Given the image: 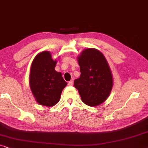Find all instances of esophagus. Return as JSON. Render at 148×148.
Here are the masks:
<instances>
[{
    "label": "esophagus",
    "mask_w": 148,
    "mask_h": 148,
    "mask_svg": "<svg viewBox=\"0 0 148 148\" xmlns=\"http://www.w3.org/2000/svg\"><path fill=\"white\" fill-rule=\"evenodd\" d=\"M68 85L69 86H72L73 85V80H71V81H69V82H68Z\"/></svg>",
    "instance_id": "esophagus-1"
}]
</instances>
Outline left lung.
<instances>
[{"mask_svg": "<svg viewBox=\"0 0 148 148\" xmlns=\"http://www.w3.org/2000/svg\"><path fill=\"white\" fill-rule=\"evenodd\" d=\"M81 75L74 81L82 102L96 106L108 98L113 86L112 75L102 52L95 48L84 50L78 56Z\"/></svg>", "mask_w": 148, "mask_h": 148, "instance_id": "obj_1", "label": "left lung"}]
</instances>
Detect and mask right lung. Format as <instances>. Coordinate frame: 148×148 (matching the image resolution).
<instances>
[{"label":"right lung","instance_id":"right-lung-1","mask_svg":"<svg viewBox=\"0 0 148 148\" xmlns=\"http://www.w3.org/2000/svg\"><path fill=\"white\" fill-rule=\"evenodd\" d=\"M56 60L51 54L44 51L36 55L32 62L29 74V86L38 104L53 106L60 100L62 91L67 83L61 73L56 71Z\"/></svg>","mask_w":148,"mask_h":148}]
</instances>
